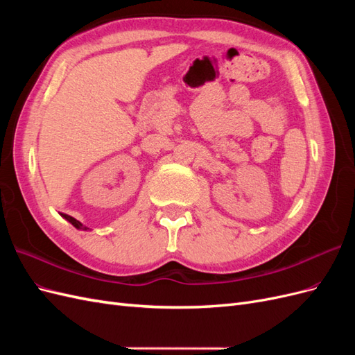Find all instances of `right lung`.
I'll return each mask as SVG.
<instances>
[{
	"instance_id": "1",
	"label": "right lung",
	"mask_w": 355,
	"mask_h": 355,
	"mask_svg": "<svg viewBox=\"0 0 355 355\" xmlns=\"http://www.w3.org/2000/svg\"><path fill=\"white\" fill-rule=\"evenodd\" d=\"M60 216L63 218V219H67L72 227H75L77 230H80V231H89L90 228L89 227H85V225H83L80 220H77L75 218H72V216H68V214H63V213H60Z\"/></svg>"
}]
</instances>
